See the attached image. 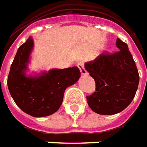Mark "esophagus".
<instances>
[{
  "instance_id": "obj_1",
  "label": "esophagus",
  "mask_w": 147,
  "mask_h": 147,
  "mask_svg": "<svg viewBox=\"0 0 147 147\" xmlns=\"http://www.w3.org/2000/svg\"><path fill=\"white\" fill-rule=\"evenodd\" d=\"M77 67H79V69L80 70V72L83 76H85L88 74V71H86V69L84 68V63L83 62H80V63H78Z\"/></svg>"
}]
</instances>
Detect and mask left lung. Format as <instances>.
<instances>
[{
  "mask_svg": "<svg viewBox=\"0 0 147 147\" xmlns=\"http://www.w3.org/2000/svg\"><path fill=\"white\" fill-rule=\"evenodd\" d=\"M117 52L105 51L84 65L96 83V91L87 96V101L92 111L101 115L124 110L138 87V71L128 46L117 38Z\"/></svg>",
  "mask_w": 147,
  "mask_h": 147,
  "instance_id": "8db88e82",
  "label": "left lung"
}]
</instances>
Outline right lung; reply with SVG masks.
I'll list each match as a JSON object with an SVG mask.
<instances>
[{"mask_svg": "<svg viewBox=\"0 0 147 147\" xmlns=\"http://www.w3.org/2000/svg\"><path fill=\"white\" fill-rule=\"evenodd\" d=\"M34 46L32 37L20 46L10 67L7 84L16 105L35 117L51 115L59 109L67 87L80 76L77 67L52 69L38 76H26L30 55Z\"/></svg>", "mask_w": 147, "mask_h": 147, "instance_id": "right-lung-1", "label": "right lung"}]
</instances>
